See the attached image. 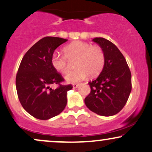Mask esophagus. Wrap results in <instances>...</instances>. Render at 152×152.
<instances>
[{
	"mask_svg": "<svg viewBox=\"0 0 152 152\" xmlns=\"http://www.w3.org/2000/svg\"><path fill=\"white\" fill-rule=\"evenodd\" d=\"M79 85H80V84H76V83L72 84V86H73V88H77L78 86H79Z\"/></svg>",
	"mask_w": 152,
	"mask_h": 152,
	"instance_id": "obj_1",
	"label": "esophagus"
}]
</instances>
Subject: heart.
I'll return each mask as SVG.
<instances>
[{"label":"heart","instance_id":"1","mask_svg":"<svg viewBox=\"0 0 152 152\" xmlns=\"http://www.w3.org/2000/svg\"><path fill=\"white\" fill-rule=\"evenodd\" d=\"M64 56L54 53L51 64L57 72L66 74L69 70L70 62L75 61V70L69 72L65 79L68 82H77L88 77L97 76L103 68L105 55L98 46L83 41H75L63 49Z\"/></svg>","mask_w":152,"mask_h":152}]
</instances>
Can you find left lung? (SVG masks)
<instances>
[{
    "instance_id": "left-lung-1",
    "label": "left lung",
    "mask_w": 152,
    "mask_h": 152,
    "mask_svg": "<svg viewBox=\"0 0 152 152\" xmlns=\"http://www.w3.org/2000/svg\"><path fill=\"white\" fill-rule=\"evenodd\" d=\"M103 51L105 64L99 76L88 82L91 92L84 102L91 111L110 117L121 111L131 91V73L125 58L115 45L103 37L93 40Z\"/></svg>"
}]
</instances>
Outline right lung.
I'll return each instance as SVG.
<instances>
[{"label":"right lung","mask_w":152,"mask_h":152,"mask_svg":"<svg viewBox=\"0 0 152 152\" xmlns=\"http://www.w3.org/2000/svg\"><path fill=\"white\" fill-rule=\"evenodd\" d=\"M68 40L45 37L37 42L23 56L16 77V88L21 105L33 117L50 119L59 115L66 107L67 92L72 86L61 85V75L51 64L57 47ZM58 84L53 90L52 84Z\"/></svg>","instance_id":"add662e5"}]
</instances>
